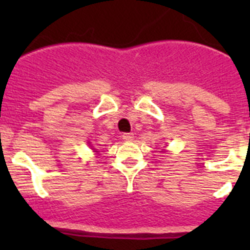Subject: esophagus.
<instances>
[{
	"label": "esophagus",
	"mask_w": 250,
	"mask_h": 250,
	"mask_svg": "<svg viewBox=\"0 0 250 250\" xmlns=\"http://www.w3.org/2000/svg\"><path fill=\"white\" fill-rule=\"evenodd\" d=\"M123 139L125 141H131L134 139V134L132 132H125V134H123Z\"/></svg>",
	"instance_id": "1"
}]
</instances>
